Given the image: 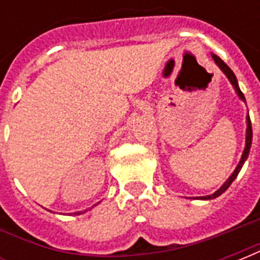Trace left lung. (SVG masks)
Here are the masks:
<instances>
[{
    "instance_id": "1",
    "label": "left lung",
    "mask_w": 260,
    "mask_h": 260,
    "mask_svg": "<svg viewBox=\"0 0 260 260\" xmlns=\"http://www.w3.org/2000/svg\"><path fill=\"white\" fill-rule=\"evenodd\" d=\"M212 58H213V61H214V64L217 65L218 68H220V71H221V72H223V74L227 76V79L230 80V83H231V85H233V87H234L237 96L240 97V100H242V102L245 103V96H244V93L241 91L240 86H238V80H237V78H235L234 72H233V71L229 68V65L225 64L223 59L220 58V57H217L216 54L212 53ZM251 145H252V125H251V119H249V114H246L245 147H244V152H242V156H241V158H240V163H238V166L235 167V170L233 171V174L230 175L229 178L225 180V182H224L223 185L220 186V188H218L217 191L214 192V193H212V195H206V196H198L196 199H201V201H210V199H214V198H217V196H220L221 193H224V192L227 191V189H229V186L233 184V181L237 178V175H238V173H240L241 169H242V166H244V163L246 161V158H248V156H249Z\"/></svg>"
}]
</instances>
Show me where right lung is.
I'll use <instances>...</instances> for the list:
<instances>
[{"label": "right lung", "instance_id": "add662e5", "mask_svg": "<svg viewBox=\"0 0 260 260\" xmlns=\"http://www.w3.org/2000/svg\"><path fill=\"white\" fill-rule=\"evenodd\" d=\"M99 203H100V202H97L96 205H99ZM96 205H94V206H96ZM94 206H91V207H94ZM91 207H90V209H91ZM90 209H86V210H83V212H75L74 214H75V216H79V214H83V213H86L87 210H90Z\"/></svg>", "mask_w": 260, "mask_h": 260}]
</instances>
